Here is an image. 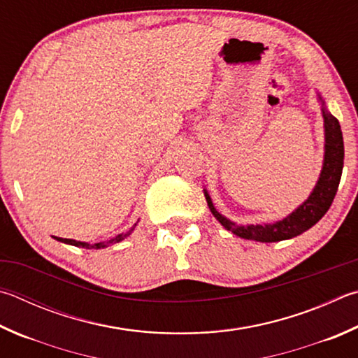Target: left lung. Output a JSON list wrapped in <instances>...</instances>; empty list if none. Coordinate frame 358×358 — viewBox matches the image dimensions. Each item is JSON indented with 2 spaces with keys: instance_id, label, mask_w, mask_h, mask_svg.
<instances>
[{
  "instance_id": "obj_1",
  "label": "left lung",
  "mask_w": 358,
  "mask_h": 358,
  "mask_svg": "<svg viewBox=\"0 0 358 358\" xmlns=\"http://www.w3.org/2000/svg\"><path fill=\"white\" fill-rule=\"evenodd\" d=\"M317 100L321 103V113L324 119L322 169L320 178H317L308 199L302 201V203L299 205L294 211H291L287 217L272 224L239 225L236 222H233L229 217L222 216V214L214 208L210 194H208L206 189H203L208 208H210L213 216L219 220L224 229L230 230L233 235L258 243L285 241V239L296 238L299 235H302L303 231L311 229V227L327 213L330 205H332L335 194L338 191V185H340L344 164L343 133L340 122L329 113L326 101L322 100L320 92H317Z\"/></svg>"
}]
</instances>
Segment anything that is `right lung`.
<instances>
[{
    "label": "right lung",
    "mask_w": 358,
    "mask_h": 358,
    "mask_svg": "<svg viewBox=\"0 0 358 358\" xmlns=\"http://www.w3.org/2000/svg\"><path fill=\"white\" fill-rule=\"evenodd\" d=\"M136 229V224L134 227H131L127 233H120V235H117L115 238L109 239V241H103V243H96V244H89V243H83V241H76V239H67V238H57V236H53L56 241H61L64 244H70V245H75V247H83V249H105V247L111 245V244H115V243H120L125 239L127 236H129L133 233V230Z\"/></svg>",
    "instance_id": "right-lung-1"
}]
</instances>
